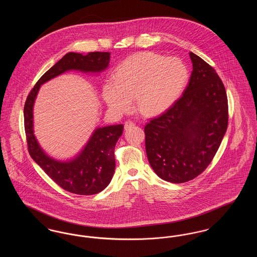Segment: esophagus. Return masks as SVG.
I'll use <instances>...</instances> for the list:
<instances>
[{"label":"esophagus","mask_w":257,"mask_h":257,"mask_svg":"<svg viewBox=\"0 0 257 257\" xmlns=\"http://www.w3.org/2000/svg\"><path fill=\"white\" fill-rule=\"evenodd\" d=\"M133 126H135V123L133 121H131V120H126L125 123H124V128L125 129H128V128L133 127Z\"/></svg>","instance_id":"obj_1"}]
</instances>
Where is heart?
Here are the masks:
<instances>
[{
	"instance_id": "heart-1",
	"label": "heart",
	"mask_w": 257,
	"mask_h": 257,
	"mask_svg": "<svg viewBox=\"0 0 257 257\" xmlns=\"http://www.w3.org/2000/svg\"><path fill=\"white\" fill-rule=\"evenodd\" d=\"M188 80V69L177 58L152 52H141L127 58L118 66L115 79L103 86V97L115 112L132 108L152 116L169 109L180 95Z\"/></svg>"
}]
</instances>
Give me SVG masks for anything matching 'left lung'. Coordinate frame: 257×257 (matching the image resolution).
Here are the masks:
<instances>
[{
    "mask_svg": "<svg viewBox=\"0 0 257 257\" xmlns=\"http://www.w3.org/2000/svg\"><path fill=\"white\" fill-rule=\"evenodd\" d=\"M189 85L171 107L145 127L149 164L171 183L190 181L206 170L228 124V103L216 70L190 53Z\"/></svg>",
    "mask_w": 257,
    "mask_h": 257,
    "instance_id": "left-lung-1",
    "label": "left lung"
}]
</instances>
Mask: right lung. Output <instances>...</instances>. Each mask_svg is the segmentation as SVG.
Here are the masks:
<instances>
[{"label": "right lung", "instance_id": "obj_1", "mask_svg": "<svg viewBox=\"0 0 257 257\" xmlns=\"http://www.w3.org/2000/svg\"><path fill=\"white\" fill-rule=\"evenodd\" d=\"M109 61V52H90L86 56L68 53L40 77L25 102V133L31 157L55 183L76 195H95L109 185L115 169L114 147L122 135L123 125L98 128L76 159L62 163L48 157L38 146L33 130V107L40 85L52 78L71 69L100 72Z\"/></svg>", "mask_w": 257, "mask_h": 257}]
</instances>
